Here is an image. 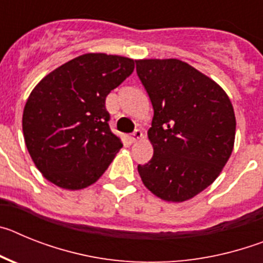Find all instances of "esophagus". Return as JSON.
<instances>
[{"label":"esophagus","instance_id":"34e87169","mask_svg":"<svg viewBox=\"0 0 263 263\" xmlns=\"http://www.w3.org/2000/svg\"><path fill=\"white\" fill-rule=\"evenodd\" d=\"M141 138H142V132H141V130H139V129L134 130L133 133H132L129 136L130 142H137V141H138V139H141Z\"/></svg>","mask_w":263,"mask_h":263}]
</instances>
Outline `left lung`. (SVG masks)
<instances>
[{
	"instance_id": "1",
	"label": "left lung",
	"mask_w": 263,
	"mask_h": 263,
	"mask_svg": "<svg viewBox=\"0 0 263 263\" xmlns=\"http://www.w3.org/2000/svg\"><path fill=\"white\" fill-rule=\"evenodd\" d=\"M153 109L154 155L138 164L143 184L166 201L190 200L212 184L233 152V105L217 83L178 59L136 60Z\"/></svg>"
}]
</instances>
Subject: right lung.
<instances>
[{"label": "right lung", "mask_w": 263, "mask_h": 263, "mask_svg": "<svg viewBox=\"0 0 263 263\" xmlns=\"http://www.w3.org/2000/svg\"><path fill=\"white\" fill-rule=\"evenodd\" d=\"M134 71V60L84 53L50 72L32 89L22 129L32 162L66 190L93 184L122 143L111 133L105 99Z\"/></svg>", "instance_id": "right-lung-1"}]
</instances>
